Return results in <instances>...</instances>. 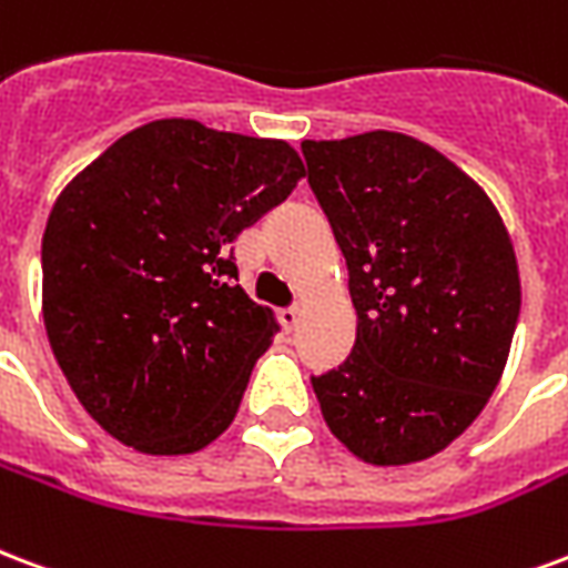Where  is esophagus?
<instances>
[{
	"instance_id": "34e87169",
	"label": "esophagus",
	"mask_w": 568,
	"mask_h": 568,
	"mask_svg": "<svg viewBox=\"0 0 568 568\" xmlns=\"http://www.w3.org/2000/svg\"><path fill=\"white\" fill-rule=\"evenodd\" d=\"M300 317H302L300 305H290V308H284V312H281V321H284V326H287V329H293V326L300 324Z\"/></svg>"
}]
</instances>
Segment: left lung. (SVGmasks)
Listing matches in <instances>:
<instances>
[{"label":"left lung","mask_w":568,"mask_h":568,"mask_svg":"<svg viewBox=\"0 0 568 568\" xmlns=\"http://www.w3.org/2000/svg\"><path fill=\"white\" fill-rule=\"evenodd\" d=\"M347 260L357 342L312 378L329 433L372 466L436 457L503 378L520 275L499 211L445 153L405 132L302 142Z\"/></svg>","instance_id":"obj_1"}]
</instances>
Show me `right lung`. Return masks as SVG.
<instances>
[{
  "label": "right lung",
  "mask_w": 568,
  "mask_h": 568,
  "mask_svg": "<svg viewBox=\"0 0 568 568\" xmlns=\"http://www.w3.org/2000/svg\"><path fill=\"white\" fill-rule=\"evenodd\" d=\"M305 175L281 139L151 120L57 196L41 314L69 387L109 436L178 457L226 433L281 324L235 278L233 242Z\"/></svg>",
  "instance_id": "right-lung-1"
}]
</instances>
